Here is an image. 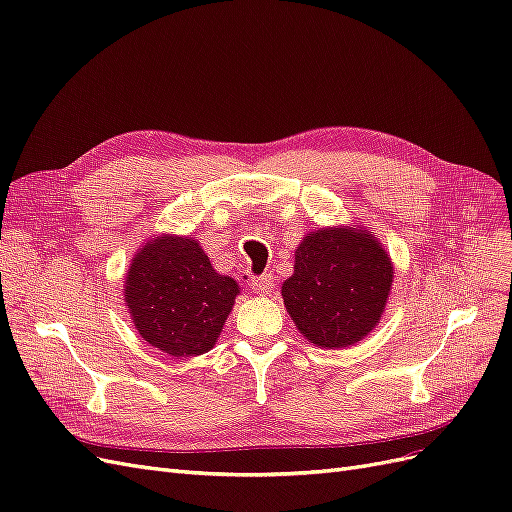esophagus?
<instances>
[{"mask_svg":"<svg viewBox=\"0 0 512 512\" xmlns=\"http://www.w3.org/2000/svg\"><path fill=\"white\" fill-rule=\"evenodd\" d=\"M252 290L256 294H271V290H273V277L271 275L252 277Z\"/></svg>","mask_w":512,"mask_h":512,"instance_id":"1","label":"esophagus"}]
</instances>
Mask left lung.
I'll return each mask as SVG.
<instances>
[{
    "instance_id": "left-lung-1",
    "label": "left lung",
    "mask_w": 512,
    "mask_h": 512,
    "mask_svg": "<svg viewBox=\"0 0 512 512\" xmlns=\"http://www.w3.org/2000/svg\"><path fill=\"white\" fill-rule=\"evenodd\" d=\"M393 265L369 232L324 228L294 252L282 297L297 329L322 348H346L376 327Z\"/></svg>"
}]
</instances>
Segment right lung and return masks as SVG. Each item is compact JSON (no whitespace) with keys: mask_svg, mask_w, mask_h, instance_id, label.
<instances>
[{"mask_svg":"<svg viewBox=\"0 0 512 512\" xmlns=\"http://www.w3.org/2000/svg\"><path fill=\"white\" fill-rule=\"evenodd\" d=\"M239 294L235 280L215 273L194 239L160 237L136 254L126 303L145 342L173 356L213 348Z\"/></svg>","mask_w":512,"mask_h":512,"instance_id":"add662e5","label":"right lung"}]
</instances>
